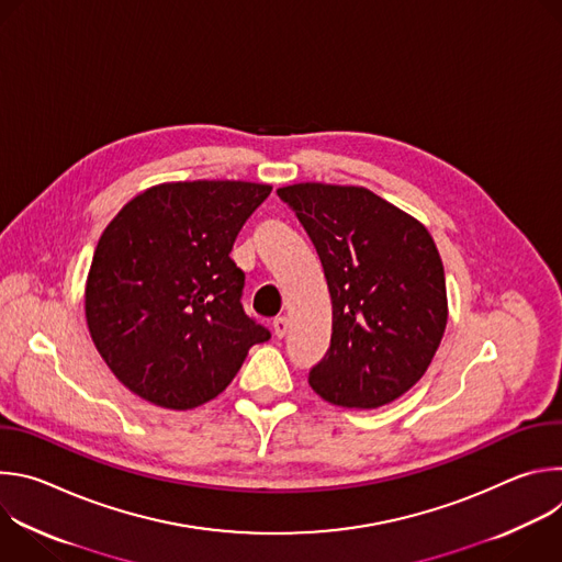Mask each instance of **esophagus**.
Returning <instances> with one entry per match:
<instances>
[{"label": "esophagus", "instance_id": "esophagus-1", "mask_svg": "<svg viewBox=\"0 0 562 562\" xmlns=\"http://www.w3.org/2000/svg\"><path fill=\"white\" fill-rule=\"evenodd\" d=\"M273 331H276L278 338H284V336H286V331H289V317H286V315H278V317L273 319Z\"/></svg>", "mask_w": 562, "mask_h": 562}]
</instances>
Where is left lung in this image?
Instances as JSON below:
<instances>
[{
	"mask_svg": "<svg viewBox=\"0 0 562 562\" xmlns=\"http://www.w3.org/2000/svg\"><path fill=\"white\" fill-rule=\"evenodd\" d=\"M323 262L331 347L311 389L347 409H378L431 364L447 327V286L434 237L409 213L362 187L302 182L278 189Z\"/></svg>",
	"mask_w": 562,
	"mask_h": 562,
	"instance_id": "left-lung-1",
	"label": "left lung"
}]
</instances>
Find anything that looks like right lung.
I'll return each instance as SVG.
<instances>
[{
  "label": "right lung",
  "mask_w": 562,
  "mask_h": 562,
  "mask_svg": "<svg viewBox=\"0 0 562 562\" xmlns=\"http://www.w3.org/2000/svg\"><path fill=\"white\" fill-rule=\"evenodd\" d=\"M269 193L256 182H167L135 195L104 228L87 280V325L135 395L178 412L200 407L271 338L245 313V273L228 256Z\"/></svg>",
  "instance_id": "obj_1"
}]
</instances>
